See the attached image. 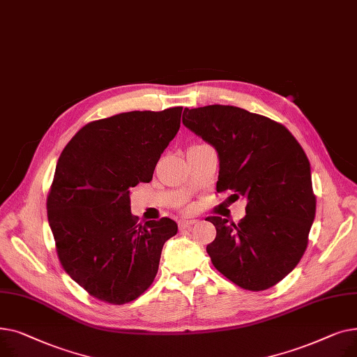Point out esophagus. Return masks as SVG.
I'll return each instance as SVG.
<instances>
[{
    "instance_id": "34e87169",
    "label": "esophagus",
    "mask_w": 357,
    "mask_h": 357,
    "mask_svg": "<svg viewBox=\"0 0 357 357\" xmlns=\"http://www.w3.org/2000/svg\"><path fill=\"white\" fill-rule=\"evenodd\" d=\"M198 220H195L194 217H182L179 220V227L181 229H190L192 224H195Z\"/></svg>"
}]
</instances>
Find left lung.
Segmentation results:
<instances>
[{
    "instance_id": "left-lung-1",
    "label": "left lung",
    "mask_w": 357,
    "mask_h": 357,
    "mask_svg": "<svg viewBox=\"0 0 357 357\" xmlns=\"http://www.w3.org/2000/svg\"><path fill=\"white\" fill-rule=\"evenodd\" d=\"M182 123L218 153L217 192L245 197L237 224L208 217L214 268L243 289L265 291L301 260L315 217L311 166L289 130L233 105L185 108Z\"/></svg>"
}]
</instances>
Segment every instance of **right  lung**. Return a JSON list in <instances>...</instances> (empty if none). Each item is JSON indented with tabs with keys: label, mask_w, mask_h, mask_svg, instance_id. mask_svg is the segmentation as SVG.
Segmentation results:
<instances>
[{
	"label": "right lung",
	"mask_w": 357,
	"mask_h": 357,
	"mask_svg": "<svg viewBox=\"0 0 357 357\" xmlns=\"http://www.w3.org/2000/svg\"><path fill=\"white\" fill-rule=\"evenodd\" d=\"M182 107L130 111L88 123L66 144L47 197V218L66 273L89 295L121 305L139 298L159 269L171 218L137 222L130 188L150 182L181 127Z\"/></svg>",
	"instance_id": "right-lung-1"
}]
</instances>
